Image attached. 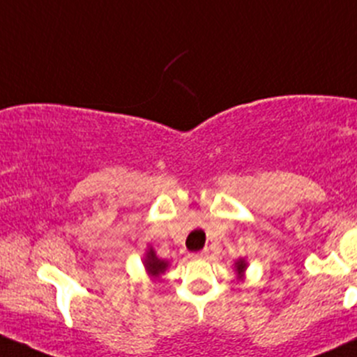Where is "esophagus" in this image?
I'll return each mask as SVG.
<instances>
[{
  "label": "esophagus",
  "instance_id": "esophagus-1",
  "mask_svg": "<svg viewBox=\"0 0 357 357\" xmlns=\"http://www.w3.org/2000/svg\"><path fill=\"white\" fill-rule=\"evenodd\" d=\"M191 258H195V260H205V258H208V250H202L198 253H193Z\"/></svg>",
  "mask_w": 357,
  "mask_h": 357
}]
</instances>
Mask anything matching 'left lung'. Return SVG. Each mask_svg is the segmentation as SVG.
Returning <instances> with one entry per match:
<instances>
[{"label": "left lung", "mask_w": 357, "mask_h": 357, "mask_svg": "<svg viewBox=\"0 0 357 357\" xmlns=\"http://www.w3.org/2000/svg\"><path fill=\"white\" fill-rule=\"evenodd\" d=\"M246 268H248L246 258H239V260L234 261V272H236V277H238V280H245Z\"/></svg>", "instance_id": "8db88e82"}]
</instances>
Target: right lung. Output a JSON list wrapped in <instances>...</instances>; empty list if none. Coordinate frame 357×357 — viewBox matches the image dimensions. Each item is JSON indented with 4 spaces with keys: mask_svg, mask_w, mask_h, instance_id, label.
Wrapping results in <instances>:
<instances>
[{
    "mask_svg": "<svg viewBox=\"0 0 357 357\" xmlns=\"http://www.w3.org/2000/svg\"><path fill=\"white\" fill-rule=\"evenodd\" d=\"M142 264H144L145 272H147V275L153 280V282H159L160 277L167 272L169 265H171L167 260H162V258L157 257L155 250H153L152 246H147Z\"/></svg>",
    "mask_w": 357,
    "mask_h": 357,
    "instance_id": "obj_1",
    "label": "right lung"
}]
</instances>
